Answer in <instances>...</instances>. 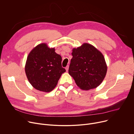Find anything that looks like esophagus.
Instances as JSON below:
<instances>
[{
  "label": "esophagus",
  "instance_id": "obj_1",
  "mask_svg": "<svg viewBox=\"0 0 134 134\" xmlns=\"http://www.w3.org/2000/svg\"><path fill=\"white\" fill-rule=\"evenodd\" d=\"M68 68H69V65H67V66L66 67V68H65V69H66V70L67 71H68Z\"/></svg>",
  "mask_w": 134,
  "mask_h": 134
}]
</instances>
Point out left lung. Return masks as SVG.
<instances>
[{
  "mask_svg": "<svg viewBox=\"0 0 134 134\" xmlns=\"http://www.w3.org/2000/svg\"><path fill=\"white\" fill-rule=\"evenodd\" d=\"M69 74L82 90H89L98 87L107 74V66L102 53L92 45L84 43L74 48Z\"/></svg>",
  "mask_w": 134,
  "mask_h": 134,
  "instance_id": "obj_1",
  "label": "left lung"
}]
</instances>
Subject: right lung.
Listing matches in <instances>:
<instances>
[{"instance_id": "add662e5", "label": "right lung", "mask_w": 134, "mask_h": 134, "mask_svg": "<svg viewBox=\"0 0 134 134\" xmlns=\"http://www.w3.org/2000/svg\"><path fill=\"white\" fill-rule=\"evenodd\" d=\"M60 55L54 48H49L46 43L35 47L29 54L25 70L27 78L35 89L51 92L56 86L66 69L62 66Z\"/></svg>"}]
</instances>
